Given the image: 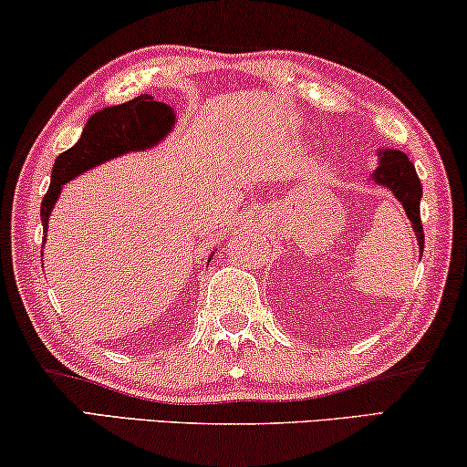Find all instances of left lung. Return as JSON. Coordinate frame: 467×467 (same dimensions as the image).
I'll use <instances>...</instances> for the list:
<instances>
[{"label":"left lung","instance_id":"left-lung-1","mask_svg":"<svg viewBox=\"0 0 467 467\" xmlns=\"http://www.w3.org/2000/svg\"><path fill=\"white\" fill-rule=\"evenodd\" d=\"M372 180L380 186L389 188L396 199L402 202L406 215L412 222V231L417 234L419 249L423 254V224L421 212H419V202H421V180H419L415 165L409 161V156L400 150H383L380 152V165L372 173Z\"/></svg>","mask_w":467,"mask_h":467}]
</instances>
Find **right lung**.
<instances>
[{"label":"right lung","mask_w":467,"mask_h":467,"mask_svg":"<svg viewBox=\"0 0 467 467\" xmlns=\"http://www.w3.org/2000/svg\"><path fill=\"white\" fill-rule=\"evenodd\" d=\"M173 120V109L165 103L154 101L152 95H140L127 103L114 105V108L101 109L90 116L80 141L58 154L55 167H52L50 188L44 194L42 209H39L44 233L65 182L74 180L76 175L101 165L114 156L154 146L169 133Z\"/></svg>","instance_id":"1"}]
</instances>
